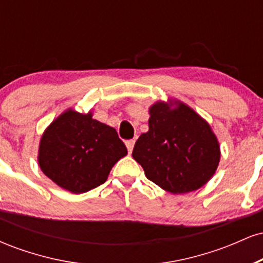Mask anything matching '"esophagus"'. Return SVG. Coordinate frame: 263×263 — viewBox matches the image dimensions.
Wrapping results in <instances>:
<instances>
[{
  "instance_id": "1",
  "label": "esophagus",
  "mask_w": 263,
  "mask_h": 263,
  "mask_svg": "<svg viewBox=\"0 0 263 263\" xmlns=\"http://www.w3.org/2000/svg\"><path fill=\"white\" fill-rule=\"evenodd\" d=\"M135 140H129V141H126V147H127L128 149V153L132 152V149H134V146H135Z\"/></svg>"
}]
</instances>
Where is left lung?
Instances as JSON below:
<instances>
[{
	"mask_svg": "<svg viewBox=\"0 0 263 263\" xmlns=\"http://www.w3.org/2000/svg\"><path fill=\"white\" fill-rule=\"evenodd\" d=\"M148 112V131L132 152L146 177L172 194L205 185L220 162L218 137L206 120L177 99L157 101Z\"/></svg>",
	"mask_w": 263,
	"mask_h": 263,
	"instance_id": "left-lung-1",
	"label": "left lung"
}]
</instances>
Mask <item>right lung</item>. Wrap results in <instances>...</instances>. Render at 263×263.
<instances>
[{
	"label": "right lung",
	"mask_w": 263,
	"mask_h": 263,
	"mask_svg": "<svg viewBox=\"0 0 263 263\" xmlns=\"http://www.w3.org/2000/svg\"><path fill=\"white\" fill-rule=\"evenodd\" d=\"M127 155L116 129L68 108L44 129L38 165L60 188L81 194L106 182L110 171Z\"/></svg>",
	"instance_id": "right-lung-1"
}]
</instances>
